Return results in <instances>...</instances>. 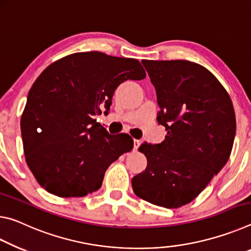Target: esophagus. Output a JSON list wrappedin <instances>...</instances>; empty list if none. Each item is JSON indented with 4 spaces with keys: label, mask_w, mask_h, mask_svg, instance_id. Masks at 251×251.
<instances>
[{
    "label": "esophagus",
    "mask_w": 251,
    "mask_h": 251,
    "mask_svg": "<svg viewBox=\"0 0 251 251\" xmlns=\"http://www.w3.org/2000/svg\"><path fill=\"white\" fill-rule=\"evenodd\" d=\"M133 143H134V145H133L134 150H138V148L140 147V145H141V141L140 140H134Z\"/></svg>",
    "instance_id": "obj_1"
}]
</instances>
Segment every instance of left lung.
Listing matches in <instances>:
<instances>
[{
	"label": "left lung",
	"instance_id": "1",
	"mask_svg": "<svg viewBox=\"0 0 251 251\" xmlns=\"http://www.w3.org/2000/svg\"><path fill=\"white\" fill-rule=\"evenodd\" d=\"M157 92L159 125L167 135L143 145L148 164L132 178L134 194L164 208L194 200L223 169L236 134L235 110L218 79L186 60H142Z\"/></svg>",
	"mask_w": 251,
	"mask_h": 251
}]
</instances>
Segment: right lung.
<instances>
[{
	"mask_svg": "<svg viewBox=\"0 0 251 251\" xmlns=\"http://www.w3.org/2000/svg\"><path fill=\"white\" fill-rule=\"evenodd\" d=\"M145 77L138 60L97 51L64 56L41 73L21 118L25 160L41 187L62 198L101 187L106 169L132 150L133 140L109 134L94 116L108 112L122 82Z\"/></svg>",
	"mask_w": 251,
	"mask_h": 251,
	"instance_id": "1",
	"label": "right lung"
}]
</instances>
